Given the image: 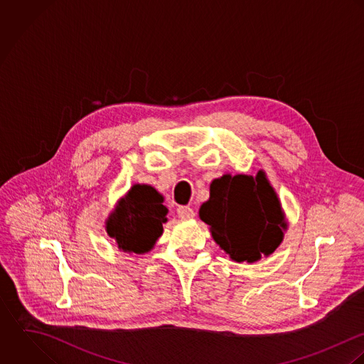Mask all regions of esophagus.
Segmentation results:
<instances>
[{"instance_id": "obj_1", "label": "esophagus", "mask_w": 364, "mask_h": 364, "mask_svg": "<svg viewBox=\"0 0 364 364\" xmlns=\"http://www.w3.org/2000/svg\"><path fill=\"white\" fill-rule=\"evenodd\" d=\"M177 215L180 218H193L196 214H194V210L190 208V207H178L177 208Z\"/></svg>"}]
</instances>
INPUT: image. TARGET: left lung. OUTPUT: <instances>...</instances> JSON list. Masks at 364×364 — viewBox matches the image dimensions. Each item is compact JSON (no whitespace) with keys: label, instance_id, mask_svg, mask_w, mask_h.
<instances>
[{"label":"left lung","instance_id":"obj_1","mask_svg":"<svg viewBox=\"0 0 364 364\" xmlns=\"http://www.w3.org/2000/svg\"><path fill=\"white\" fill-rule=\"evenodd\" d=\"M200 218L210 225L219 247L237 263H255L272 255L287 229L280 200L263 170L256 177L223 174L215 178Z\"/></svg>","mask_w":364,"mask_h":364}]
</instances>
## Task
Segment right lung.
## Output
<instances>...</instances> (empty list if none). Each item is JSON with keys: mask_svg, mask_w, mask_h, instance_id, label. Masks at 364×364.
<instances>
[{"mask_svg": "<svg viewBox=\"0 0 364 364\" xmlns=\"http://www.w3.org/2000/svg\"><path fill=\"white\" fill-rule=\"evenodd\" d=\"M167 213L161 194L151 186L135 184L118 201L105 220V229L121 250L141 255L151 250L161 236Z\"/></svg>", "mask_w": 364, "mask_h": 364, "instance_id": "add662e5", "label": "right lung"}]
</instances>
